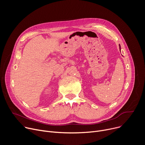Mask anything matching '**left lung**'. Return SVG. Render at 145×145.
Returning a JSON list of instances; mask_svg holds the SVG:
<instances>
[{
	"instance_id": "1",
	"label": "left lung",
	"mask_w": 145,
	"mask_h": 145,
	"mask_svg": "<svg viewBox=\"0 0 145 145\" xmlns=\"http://www.w3.org/2000/svg\"><path fill=\"white\" fill-rule=\"evenodd\" d=\"M119 50H120H120H121V48H120V45H119Z\"/></svg>"
}]
</instances>
